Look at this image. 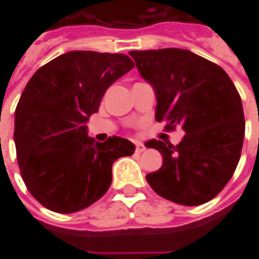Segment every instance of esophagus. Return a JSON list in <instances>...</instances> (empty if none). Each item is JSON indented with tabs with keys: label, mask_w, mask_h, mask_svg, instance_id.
<instances>
[{
	"label": "esophagus",
	"mask_w": 259,
	"mask_h": 259,
	"mask_svg": "<svg viewBox=\"0 0 259 259\" xmlns=\"http://www.w3.org/2000/svg\"><path fill=\"white\" fill-rule=\"evenodd\" d=\"M144 150H146V146H144L143 143H140V141H136V152L140 154V152H143Z\"/></svg>",
	"instance_id": "1"
}]
</instances>
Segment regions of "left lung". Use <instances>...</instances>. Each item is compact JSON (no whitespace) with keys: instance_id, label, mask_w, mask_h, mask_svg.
<instances>
[{"instance_id":"8db88e82","label":"left lung","mask_w":259,"mask_h":259,"mask_svg":"<svg viewBox=\"0 0 259 259\" xmlns=\"http://www.w3.org/2000/svg\"><path fill=\"white\" fill-rule=\"evenodd\" d=\"M139 72L157 96L155 119L166 130L182 126L178 146L150 140L161 152V169L146 176L157 194L176 204L201 205L232 179L244 140L239 91L221 66L189 50L130 51Z\"/></svg>"}]
</instances>
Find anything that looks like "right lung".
Returning <instances> with one entry per match:
<instances>
[{"label":"right lung","mask_w":259,"mask_h":259,"mask_svg":"<svg viewBox=\"0 0 259 259\" xmlns=\"http://www.w3.org/2000/svg\"><path fill=\"white\" fill-rule=\"evenodd\" d=\"M124 54L70 51L37 70L15 111V144L22 179L41 205L72 213L100 200L112 165L135 152L126 139L97 143L87 120L113 81L133 69Z\"/></svg>","instance_id":"obj_1"}]
</instances>
